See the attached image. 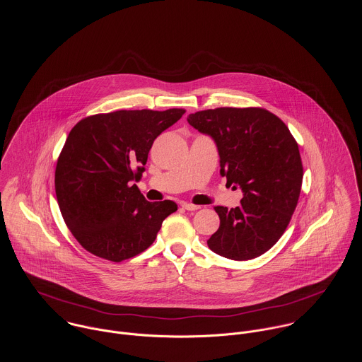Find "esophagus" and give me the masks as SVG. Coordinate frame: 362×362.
I'll list each match as a JSON object with an SVG mask.
<instances>
[{"label":"esophagus","instance_id":"obj_1","mask_svg":"<svg viewBox=\"0 0 362 362\" xmlns=\"http://www.w3.org/2000/svg\"><path fill=\"white\" fill-rule=\"evenodd\" d=\"M182 207H184L185 210H188V211H195V210H198V209H199V206L192 205V204H182Z\"/></svg>","mask_w":362,"mask_h":362}]
</instances>
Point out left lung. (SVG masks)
Here are the masks:
<instances>
[{"mask_svg": "<svg viewBox=\"0 0 362 362\" xmlns=\"http://www.w3.org/2000/svg\"><path fill=\"white\" fill-rule=\"evenodd\" d=\"M220 156V174L241 188V205L216 206L218 230L209 248L233 260L258 258L286 231L298 204L303 163L287 125L264 108L221 107L188 115Z\"/></svg>", "mask_w": 362, "mask_h": 362, "instance_id": "8db88e82", "label": "left lung"}]
</instances>
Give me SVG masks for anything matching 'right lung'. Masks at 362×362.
<instances>
[{
	"label": "right lung",
	"instance_id": "add662e5",
	"mask_svg": "<svg viewBox=\"0 0 362 362\" xmlns=\"http://www.w3.org/2000/svg\"><path fill=\"white\" fill-rule=\"evenodd\" d=\"M185 110H119L79 121L55 168V195L65 224L90 254L111 262L148 250L173 201L149 202L138 189L156 138Z\"/></svg>",
	"mask_w": 362,
	"mask_h": 362
}]
</instances>
